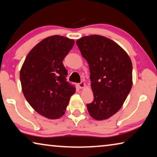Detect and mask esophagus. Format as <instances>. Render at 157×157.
<instances>
[{
  "label": "esophagus",
  "mask_w": 157,
  "mask_h": 157,
  "mask_svg": "<svg viewBox=\"0 0 157 157\" xmlns=\"http://www.w3.org/2000/svg\"><path fill=\"white\" fill-rule=\"evenodd\" d=\"M78 86L79 87V89H84L86 86V84L84 83V82H82L81 83L78 84Z\"/></svg>",
  "instance_id": "1"
}]
</instances>
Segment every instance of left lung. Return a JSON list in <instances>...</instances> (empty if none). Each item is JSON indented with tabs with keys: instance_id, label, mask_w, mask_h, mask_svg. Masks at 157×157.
I'll list each match as a JSON object with an SVG mask.
<instances>
[{
	"instance_id": "left-lung-1",
	"label": "left lung",
	"mask_w": 157,
	"mask_h": 157,
	"mask_svg": "<svg viewBox=\"0 0 157 157\" xmlns=\"http://www.w3.org/2000/svg\"><path fill=\"white\" fill-rule=\"evenodd\" d=\"M76 44L89 66L94 100L87 109L95 120L109 118L121 109L131 91V59L118 44L103 36H85Z\"/></svg>"
}]
</instances>
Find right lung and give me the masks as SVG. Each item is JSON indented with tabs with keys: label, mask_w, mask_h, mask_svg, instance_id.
I'll return each instance as SVG.
<instances>
[{
	"label": "right lung",
	"mask_w": 157,
	"mask_h": 157,
	"mask_svg": "<svg viewBox=\"0 0 157 157\" xmlns=\"http://www.w3.org/2000/svg\"><path fill=\"white\" fill-rule=\"evenodd\" d=\"M75 41L67 37H47L32 49L20 71L23 94L29 104L45 118L58 119L65 113L75 88L66 82L63 59Z\"/></svg>",
	"instance_id": "obj_1"
}]
</instances>
